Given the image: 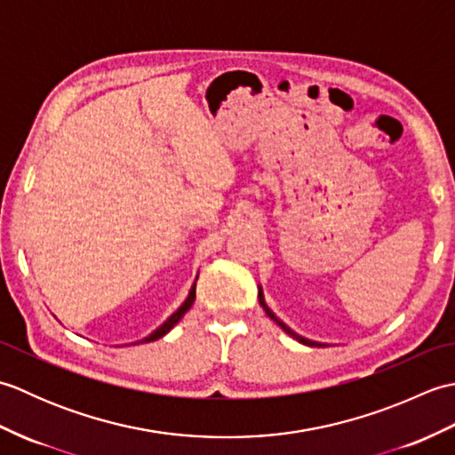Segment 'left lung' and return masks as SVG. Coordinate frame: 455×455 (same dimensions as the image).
<instances>
[{
    "label": "left lung",
    "mask_w": 455,
    "mask_h": 455,
    "mask_svg": "<svg viewBox=\"0 0 455 455\" xmlns=\"http://www.w3.org/2000/svg\"><path fill=\"white\" fill-rule=\"evenodd\" d=\"M258 301H259V305H262L264 307V311H266V315L269 316V318H272V321L274 323H277L279 324V328H283V331L289 334V336H293L295 338V340H299V342H301V344H305V346H318V347H321V346H324V344H321V342H313V340H308V338H303V336H299L297 332H293L291 331V328H289L283 321H279V318L274 315V311H272V308H269L267 305H266V301H264V291H262V287H258Z\"/></svg>",
    "instance_id": "8db88e82"
}]
</instances>
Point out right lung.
Returning a JSON list of instances; mask_svg holds the SVG:
<instances>
[{
    "instance_id": "right-lung-1",
    "label": "right lung",
    "mask_w": 455,
    "mask_h": 455,
    "mask_svg": "<svg viewBox=\"0 0 455 455\" xmlns=\"http://www.w3.org/2000/svg\"><path fill=\"white\" fill-rule=\"evenodd\" d=\"M196 282H197V279H196ZM193 301H196V283H193V287L189 289V295H188V299H186V301H183L181 303V307L178 308V311L176 313H173L170 318H168V321L166 323H164V324H160L158 328H156V331H154L152 334H148L147 338H142V340H139V342H134V344H144V342H154V340H158V338H162L164 334H168L170 331H172V328L173 326H176L180 321H181V316L183 315H186L188 311H189V308H191V305H193Z\"/></svg>"
}]
</instances>
